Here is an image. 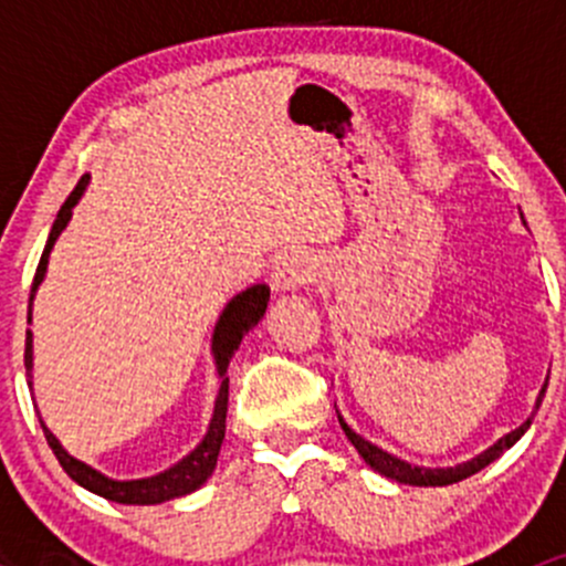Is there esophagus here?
<instances>
[{
  "label": "esophagus",
  "mask_w": 566,
  "mask_h": 566,
  "mask_svg": "<svg viewBox=\"0 0 566 566\" xmlns=\"http://www.w3.org/2000/svg\"><path fill=\"white\" fill-rule=\"evenodd\" d=\"M317 256L312 251L293 249L287 254H282L273 265L271 282L273 287L282 290V293H290V290L306 287V284L315 282L317 276Z\"/></svg>",
  "instance_id": "obj_1"
}]
</instances>
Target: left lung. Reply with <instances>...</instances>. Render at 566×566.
Returning <instances> with one entry per match:
<instances>
[{"mask_svg": "<svg viewBox=\"0 0 566 566\" xmlns=\"http://www.w3.org/2000/svg\"><path fill=\"white\" fill-rule=\"evenodd\" d=\"M523 224H526V221H523ZM542 394H545V389H542L539 397H536V408H539V402H542ZM336 416H339V424H342V430H345L347 441L356 447V452L361 454L364 462H367L373 471H378L380 476L394 479V482H399V484H413V488H447V484L462 482V479L473 476V473H479L482 468H488L493 460H499L501 454L506 452V449L515 447V443L521 441L523 436H526V430L531 427V416H528V419L523 421L517 430L506 432L504 438H499L493 447L484 449V452L476 454V458L458 462V465H452V468H424V465H410V462L399 460L397 454H391V452H386V449L375 447L373 441H367L364 436H358V432L353 430V427L347 424L345 419H342L339 410H336Z\"/></svg>", "mask_w": 566, "mask_h": 566, "instance_id": "left-lung-1", "label": "left lung"}]
</instances>
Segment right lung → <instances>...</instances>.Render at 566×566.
Instances as JSON below:
<instances>
[{
  "mask_svg": "<svg viewBox=\"0 0 566 566\" xmlns=\"http://www.w3.org/2000/svg\"><path fill=\"white\" fill-rule=\"evenodd\" d=\"M90 175H84L82 180L76 182V188L71 191V197L65 199V205L56 213L54 227L49 232V241H45L43 254H40L38 271H35V282H32V293H30V312H27V323H32V301H35L38 287L43 284L45 279V268H49V254L54 249L56 238L62 235V230L71 221L73 208L78 205L82 193L87 191ZM268 298H271V287L268 284H254V287H247L243 293H238L230 304L224 306V312L219 315V323L213 328V342H210V353H213L216 361V375H219L221 386L219 394H216V405H213V416H210L208 432H205L202 441L191 449L182 460H177L175 465H169L167 471L156 473V476H145V479H112L106 473L95 471L93 465L87 462L76 460L73 454H67L62 449L60 438L45 427V421L40 419V427H43V436L49 441L51 452L56 454L60 465L65 468L67 476L73 479L76 484H82L84 490L90 493L101 495V499L114 501V504H136V506H150V504H164V501L172 499H182V495L193 493V490L202 488L205 482L210 479V473L216 471V460H219L221 443H224V430H227V402H230V378H227V369H230L232 356L241 347L243 336L260 323L262 315L268 310ZM24 364H27V378H30L32 386V331H27V353H24Z\"/></svg>",
  "mask_w": 566,
  "mask_h": 566,
  "instance_id": "obj_1",
  "label": "right lung"
}]
</instances>
